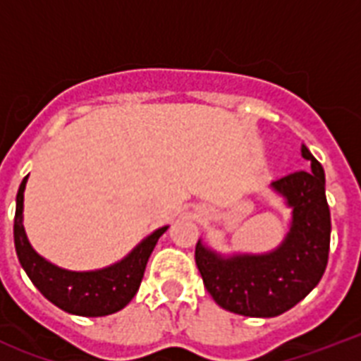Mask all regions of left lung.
<instances>
[{"mask_svg":"<svg viewBox=\"0 0 361 361\" xmlns=\"http://www.w3.org/2000/svg\"><path fill=\"white\" fill-rule=\"evenodd\" d=\"M311 170L271 181L292 208L290 231L266 255L221 257L198 240L195 249L204 286L217 305L243 317L269 319L292 309L319 285L328 264L331 219L326 200L324 169L302 146Z\"/></svg>","mask_w":361,"mask_h":361,"instance_id":"1","label":"left lung"}]
</instances>
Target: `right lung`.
I'll return each instance as SVG.
<instances>
[{
	"instance_id": "1",
	"label": "right lung",
	"mask_w": 361,
	"mask_h": 361,
	"mask_svg": "<svg viewBox=\"0 0 361 361\" xmlns=\"http://www.w3.org/2000/svg\"><path fill=\"white\" fill-rule=\"evenodd\" d=\"M27 176L20 183L14 214V247L16 255L31 283L39 288L48 302L71 314L80 317H104L123 309L135 298L144 277L147 258L157 240L169 226L157 228L133 251L109 268L95 271H69L48 262L33 251L22 225L24 189Z\"/></svg>"
}]
</instances>
